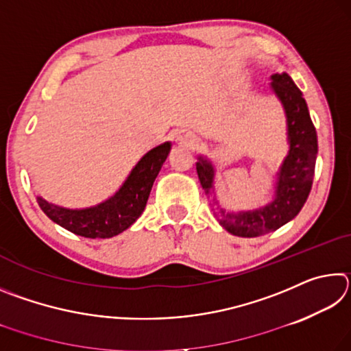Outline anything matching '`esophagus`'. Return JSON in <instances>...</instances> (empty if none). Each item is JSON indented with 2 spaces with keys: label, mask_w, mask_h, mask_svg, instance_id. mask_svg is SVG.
Listing matches in <instances>:
<instances>
[{
  "label": "esophagus",
  "mask_w": 351,
  "mask_h": 351,
  "mask_svg": "<svg viewBox=\"0 0 351 351\" xmlns=\"http://www.w3.org/2000/svg\"><path fill=\"white\" fill-rule=\"evenodd\" d=\"M195 138H197V136H195V133L192 132H184V134L180 136L181 141H190V142H193Z\"/></svg>",
  "instance_id": "obj_1"
}]
</instances>
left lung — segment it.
I'll list each match as a JSON object with an SVG mask.
<instances>
[{"label":"left lung","instance_id":"obj_1","mask_svg":"<svg viewBox=\"0 0 351 351\" xmlns=\"http://www.w3.org/2000/svg\"><path fill=\"white\" fill-rule=\"evenodd\" d=\"M272 90L280 99L287 112L289 153L285 159L276 182V197L263 209L240 213L226 212L218 207L219 224L237 237H260L274 232L304 207L313 186L317 154V134L304 96L288 74H274ZM197 173L206 193L213 189V167L198 158Z\"/></svg>","mask_w":351,"mask_h":351}]
</instances>
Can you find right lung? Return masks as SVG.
<instances>
[{
	"label": "right lung",
	"instance_id": "obj_1",
	"mask_svg": "<svg viewBox=\"0 0 351 351\" xmlns=\"http://www.w3.org/2000/svg\"><path fill=\"white\" fill-rule=\"evenodd\" d=\"M169 152L170 142L148 152L136 164L114 197L99 206L73 210L47 203L40 197L37 198L38 206L52 221L68 229L69 232L85 239H110L128 229L144 212L153 182L167 159Z\"/></svg>",
	"mask_w": 351,
	"mask_h": 351
}]
</instances>
